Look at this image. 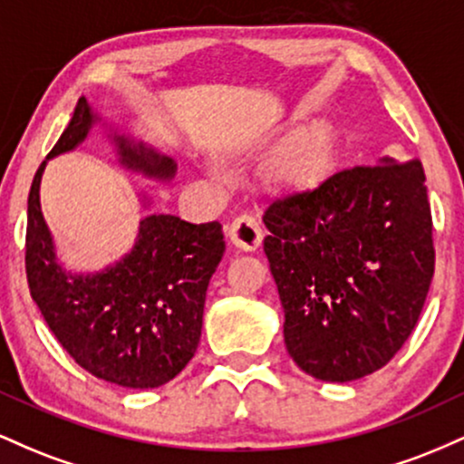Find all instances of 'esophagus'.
I'll return each mask as SVG.
<instances>
[{
  "label": "esophagus",
  "mask_w": 464,
  "mask_h": 464,
  "mask_svg": "<svg viewBox=\"0 0 464 464\" xmlns=\"http://www.w3.org/2000/svg\"><path fill=\"white\" fill-rule=\"evenodd\" d=\"M227 236L231 239V244L237 250H244V253H253L262 246V227L257 225V220L250 216H239L231 222V227L227 228Z\"/></svg>",
  "instance_id": "34e87169"
}]
</instances>
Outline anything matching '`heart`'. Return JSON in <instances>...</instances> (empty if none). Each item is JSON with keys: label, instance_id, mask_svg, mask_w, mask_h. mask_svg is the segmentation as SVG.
<instances>
[{"label": "heart", "instance_id": "1", "mask_svg": "<svg viewBox=\"0 0 464 464\" xmlns=\"http://www.w3.org/2000/svg\"><path fill=\"white\" fill-rule=\"evenodd\" d=\"M344 129L323 115L301 124L275 148L264 165V185L279 198L301 200L321 194L340 172Z\"/></svg>", "mask_w": 464, "mask_h": 464}]
</instances>
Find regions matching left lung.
Here are the masks:
<instances>
[{"mask_svg": "<svg viewBox=\"0 0 464 464\" xmlns=\"http://www.w3.org/2000/svg\"><path fill=\"white\" fill-rule=\"evenodd\" d=\"M264 225L296 366L340 384L386 366L412 334L434 275L420 161L384 157L344 169L312 198L273 202Z\"/></svg>", "mask_w": 464, "mask_h": 464, "instance_id": "8db88e82", "label": "left lung"}]
</instances>
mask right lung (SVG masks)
Masks as SVG:
<instances>
[{"label": "right lung", "instance_id": "right-lung-1", "mask_svg": "<svg viewBox=\"0 0 464 464\" xmlns=\"http://www.w3.org/2000/svg\"><path fill=\"white\" fill-rule=\"evenodd\" d=\"M95 124L106 129L124 169L159 183L177 174L174 159L106 124L80 98L32 180L25 231L30 295L58 343L84 371L124 388H159L198 349L207 285L225 253V236L220 222L191 225L179 216L150 214L120 262L95 273L67 270L41 211V177L50 159L76 150ZM141 200L150 207L146 194Z\"/></svg>", "mask_w": 464, "mask_h": 464}]
</instances>
